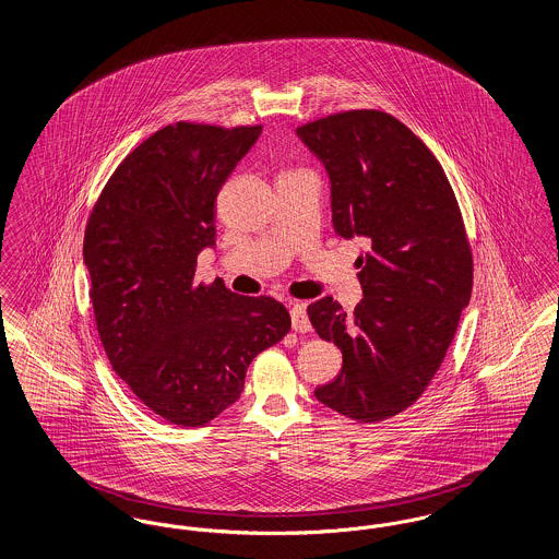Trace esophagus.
Masks as SVG:
<instances>
[{
	"label": "esophagus",
	"instance_id": "1",
	"mask_svg": "<svg viewBox=\"0 0 559 559\" xmlns=\"http://www.w3.org/2000/svg\"><path fill=\"white\" fill-rule=\"evenodd\" d=\"M292 326L295 333H308V331H312V324H310V319H308V314H306V304H293Z\"/></svg>",
	"mask_w": 559,
	"mask_h": 559
}]
</instances>
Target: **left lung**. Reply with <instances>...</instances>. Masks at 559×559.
Wrapping results in <instances>:
<instances>
[{"mask_svg":"<svg viewBox=\"0 0 559 559\" xmlns=\"http://www.w3.org/2000/svg\"><path fill=\"white\" fill-rule=\"evenodd\" d=\"M331 178L335 233L369 242L358 258L362 301L308 306L320 340L342 349V372L317 388L354 421H383L426 392L469 304L474 258L451 182L394 115L356 108L297 128Z\"/></svg>","mask_w":559,"mask_h":559,"instance_id":"left-lung-1","label":"left lung"}]
</instances>
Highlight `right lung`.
<instances>
[{"instance_id":"right-lung-1","label":"right lung","mask_w":559,"mask_h":559,"mask_svg":"<svg viewBox=\"0 0 559 559\" xmlns=\"http://www.w3.org/2000/svg\"><path fill=\"white\" fill-rule=\"evenodd\" d=\"M262 126L178 121L108 178L83 237L90 299L110 367L160 419L203 427L242 392L251 360L292 329L274 297L194 283L213 203Z\"/></svg>"}]
</instances>
